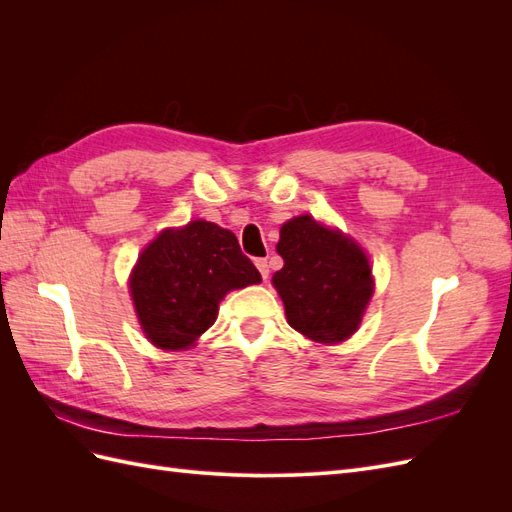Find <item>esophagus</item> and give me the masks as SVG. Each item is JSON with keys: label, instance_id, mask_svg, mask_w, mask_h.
Wrapping results in <instances>:
<instances>
[{"label": "esophagus", "instance_id": "1", "mask_svg": "<svg viewBox=\"0 0 512 512\" xmlns=\"http://www.w3.org/2000/svg\"><path fill=\"white\" fill-rule=\"evenodd\" d=\"M256 267H258V271L262 275V280H267V277H269V262H267V258H258L256 260Z\"/></svg>", "mask_w": 512, "mask_h": 512}]
</instances>
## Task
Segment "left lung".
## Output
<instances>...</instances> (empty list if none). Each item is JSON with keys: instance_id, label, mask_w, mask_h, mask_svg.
Segmentation results:
<instances>
[{"instance_id": "1", "label": "left lung", "mask_w": 512, "mask_h": 512, "mask_svg": "<svg viewBox=\"0 0 512 512\" xmlns=\"http://www.w3.org/2000/svg\"><path fill=\"white\" fill-rule=\"evenodd\" d=\"M275 250L284 267L271 284L294 331L320 346H337L359 331L376 290L359 241L303 213L282 224Z\"/></svg>"}]
</instances>
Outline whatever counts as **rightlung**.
I'll list each match as a JSON object with an SVG mask.
<instances>
[{
	"mask_svg": "<svg viewBox=\"0 0 512 512\" xmlns=\"http://www.w3.org/2000/svg\"><path fill=\"white\" fill-rule=\"evenodd\" d=\"M235 232L203 218L158 232L128 277L134 314L151 346L181 352L196 346L232 290L260 284Z\"/></svg>",
	"mask_w": 512,
	"mask_h": 512,
	"instance_id": "right-lung-1",
	"label": "right lung"
}]
</instances>
